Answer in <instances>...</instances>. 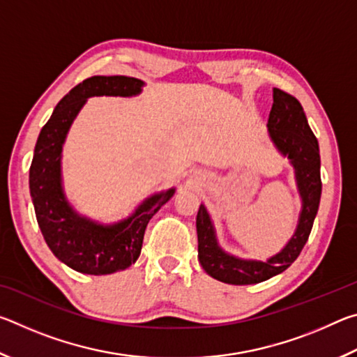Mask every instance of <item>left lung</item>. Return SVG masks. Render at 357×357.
<instances>
[{"mask_svg":"<svg viewBox=\"0 0 357 357\" xmlns=\"http://www.w3.org/2000/svg\"><path fill=\"white\" fill-rule=\"evenodd\" d=\"M274 104L268 119V134L280 155L287 157L294 170L296 185L301 197L298 225L280 252L266 261L245 259L225 252L217 239L214 222L204 204L197 214L198 259L203 269L213 279L231 285H253L283 273L294 263L309 239L315 220L319 198H321V176H319V148L299 100L274 88Z\"/></svg>","mask_w":357,"mask_h":357,"instance_id":"1","label":"left lung"}]
</instances>
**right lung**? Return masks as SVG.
I'll return each instance as SVG.
<instances>
[{"instance_id":"1","label":"right lung","mask_w":357,"mask_h":357,"mask_svg":"<svg viewBox=\"0 0 357 357\" xmlns=\"http://www.w3.org/2000/svg\"><path fill=\"white\" fill-rule=\"evenodd\" d=\"M144 82L126 75H94L78 83L58 102L42 128L29 168V192L39 228L59 261L77 273L105 275L128 269L142 252L144 229L153 215L170 200L176 187L157 192L138 204L126 219L113 223L77 213L63 185V146L77 114L89 98L142 93Z\"/></svg>"}]
</instances>
